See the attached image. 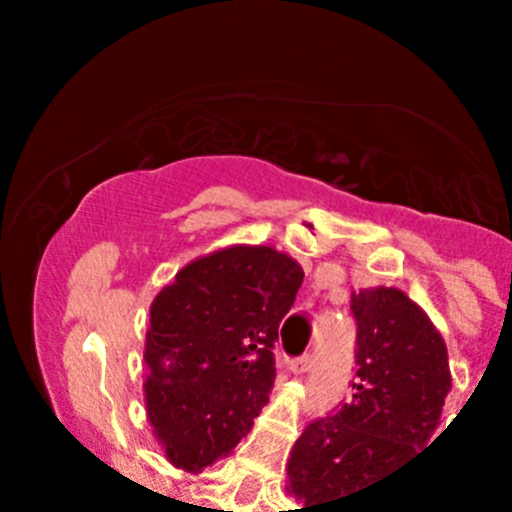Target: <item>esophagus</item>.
Listing matches in <instances>:
<instances>
[{
	"instance_id": "esophagus-1",
	"label": "esophagus",
	"mask_w": 512,
	"mask_h": 512,
	"mask_svg": "<svg viewBox=\"0 0 512 512\" xmlns=\"http://www.w3.org/2000/svg\"><path fill=\"white\" fill-rule=\"evenodd\" d=\"M312 364H315V354H302L300 359L295 361V369L297 372H307V369H312Z\"/></svg>"
}]
</instances>
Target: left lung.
<instances>
[{"mask_svg":"<svg viewBox=\"0 0 512 512\" xmlns=\"http://www.w3.org/2000/svg\"><path fill=\"white\" fill-rule=\"evenodd\" d=\"M356 377L351 397L305 425L289 459V490L302 508L377 485L436 431L451 390L441 333L400 289L351 292Z\"/></svg>","mask_w":512,"mask_h":512,"instance_id":"8db88e82","label":"left lung"}]
</instances>
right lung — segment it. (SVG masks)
Masks as SVG:
<instances>
[{"label": "right lung", "mask_w": 512, "mask_h": 512, "mask_svg": "<svg viewBox=\"0 0 512 512\" xmlns=\"http://www.w3.org/2000/svg\"><path fill=\"white\" fill-rule=\"evenodd\" d=\"M305 271L269 246L192 261L151 305L146 405L166 459L202 472L251 431L274 387V341Z\"/></svg>", "instance_id": "right-lung-1"}]
</instances>
